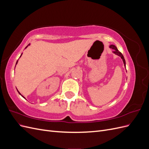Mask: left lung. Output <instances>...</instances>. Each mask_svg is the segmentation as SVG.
<instances>
[{
    "label": "left lung",
    "mask_w": 149,
    "mask_h": 149,
    "mask_svg": "<svg viewBox=\"0 0 149 149\" xmlns=\"http://www.w3.org/2000/svg\"><path fill=\"white\" fill-rule=\"evenodd\" d=\"M109 47H110L111 48L114 49L113 52H114L115 54H116V55H118V56H120V58H122V60H123L124 66H125V59H124V56L123 55V54H122V53L118 50V48H117V47H116L115 45H110Z\"/></svg>",
    "instance_id": "left-lung-1"
}]
</instances>
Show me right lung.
Segmentation results:
<instances>
[{"label":"right lung","mask_w":149,"mask_h":149,"mask_svg":"<svg viewBox=\"0 0 149 149\" xmlns=\"http://www.w3.org/2000/svg\"><path fill=\"white\" fill-rule=\"evenodd\" d=\"M27 47H28V46H27ZM22 55H21V56H22ZM17 63H18V60L17 61V63H16V65L17 64ZM18 92H19V91H18ZM19 94H20V93H19ZM23 97H24V96H23ZM24 98H25V97H24Z\"/></svg>","instance_id":"1"}]
</instances>
